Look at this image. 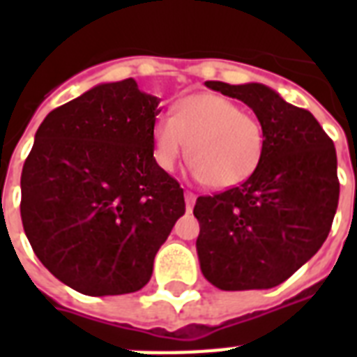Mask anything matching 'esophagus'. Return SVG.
<instances>
[{"label":"esophagus","mask_w":357,"mask_h":357,"mask_svg":"<svg viewBox=\"0 0 357 357\" xmlns=\"http://www.w3.org/2000/svg\"><path fill=\"white\" fill-rule=\"evenodd\" d=\"M195 202H196L195 192H190V190H185V206H187V211H192V207H195Z\"/></svg>","instance_id":"1"}]
</instances>
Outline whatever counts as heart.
I'll list each match as a JSON object with an SVG mask.
<instances>
[{
    "label": "heart",
    "instance_id": "obj_1",
    "mask_svg": "<svg viewBox=\"0 0 357 357\" xmlns=\"http://www.w3.org/2000/svg\"><path fill=\"white\" fill-rule=\"evenodd\" d=\"M157 165L172 172L190 144L195 178L211 189H229L257 170L265 153V131L255 116L217 94L183 98L151 128Z\"/></svg>",
    "mask_w": 357,
    "mask_h": 357
}]
</instances>
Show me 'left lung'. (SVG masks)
Returning <instances> with one entry per match:
<instances>
[{"label": "left lung", "instance_id": "obj_1", "mask_svg": "<svg viewBox=\"0 0 357 357\" xmlns=\"http://www.w3.org/2000/svg\"><path fill=\"white\" fill-rule=\"evenodd\" d=\"M207 89L237 98L265 131V153L246 181L196 200L202 274L222 291L272 289L307 263L337 211V155L310 111L261 83Z\"/></svg>", "mask_w": 357, "mask_h": 357}]
</instances>
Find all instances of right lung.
Instances as JSON below:
<instances>
[{"label":"right lung","mask_w":357,"mask_h":357,"mask_svg":"<svg viewBox=\"0 0 357 357\" xmlns=\"http://www.w3.org/2000/svg\"><path fill=\"white\" fill-rule=\"evenodd\" d=\"M159 98L133 77L53 109L22 170V224L40 263L89 296L135 293L185 213L183 189L153 157Z\"/></svg>","instance_id":"obj_1"}]
</instances>
